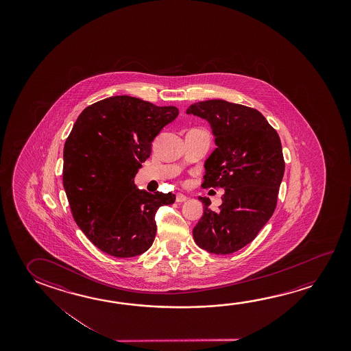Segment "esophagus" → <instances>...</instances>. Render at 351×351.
<instances>
[{
    "label": "esophagus",
    "mask_w": 351,
    "mask_h": 351,
    "mask_svg": "<svg viewBox=\"0 0 351 351\" xmlns=\"http://www.w3.org/2000/svg\"><path fill=\"white\" fill-rule=\"evenodd\" d=\"M187 199H189V198H187L186 195H182V193H178V195H176V202H178V203H184V202L187 201Z\"/></svg>",
    "instance_id": "obj_1"
}]
</instances>
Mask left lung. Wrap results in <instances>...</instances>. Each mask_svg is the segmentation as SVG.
<instances>
[{"mask_svg": "<svg viewBox=\"0 0 351 351\" xmlns=\"http://www.w3.org/2000/svg\"><path fill=\"white\" fill-rule=\"evenodd\" d=\"M210 123L217 148L206 160L203 189H224L221 206L199 197L204 213L193 229L197 246L230 254L258 235L276 210L285 170L279 134L258 110L220 99L191 105Z\"/></svg>", "mask_w": 351, "mask_h": 351, "instance_id": "left-lung-1", "label": "left lung"}]
</instances>
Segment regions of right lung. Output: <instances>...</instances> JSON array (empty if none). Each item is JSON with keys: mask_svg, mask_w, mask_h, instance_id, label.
Segmentation results:
<instances>
[{"mask_svg": "<svg viewBox=\"0 0 351 351\" xmlns=\"http://www.w3.org/2000/svg\"><path fill=\"white\" fill-rule=\"evenodd\" d=\"M178 116L175 106L117 95L89 105L75 121L64 143V189L75 223L103 252L128 258L154 241L156 210L175 195H152L133 180L152 142Z\"/></svg>", "mask_w": 351, "mask_h": 351, "instance_id": "right-lung-1", "label": "right lung"}]
</instances>
